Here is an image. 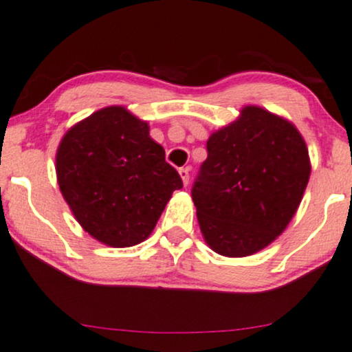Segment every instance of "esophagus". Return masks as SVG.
Segmentation results:
<instances>
[{"instance_id": "esophagus-1", "label": "esophagus", "mask_w": 352, "mask_h": 352, "mask_svg": "<svg viewBox=\"0 0 352 352\" xmlns=\"http://www.w3.org/2000/svg\"><path fill=\"white\" fill-rule=\"evenodd\" d=\"M179 173H180L182 180H184V185H188V182H190V168L188 167H182V168H179Z\"/></svg>"}]
</instances>
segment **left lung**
<instances>
[{
  "label": "left lung",
  "instance_id": "8db88e82",
  "mask_svg": "<svg viewBox=\"0 0 352 352\" xmlns=\"http://www.w3.org/2000/svg\"><path fill=\"white\" fill-rule=\"evenodd\" d=\"M191 186L204 240L224 256H248L286 229L309 184V151L294 124L260 107L212 133Z\"/></svg>",
  "mask_w": 352,
  "mask_h": 352
}]
</instances>
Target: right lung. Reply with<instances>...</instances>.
<instances>
[{
  "label": "right lung",
  "instance_id": "add662e5",
  "mask_svg": "<svg viewBox=\"0 0 352 352\" xmlns=\"http://www.w3.org/2000/svg\"><path fill=\"white\" fill-rule=\"evenodd\" d=\"M56 177L84 230L118 248L148 239L173 191L184 186L148 123L123 107L102 109L66 133Z\"/></svg>",
  "mask_w": 352,
  "mask_h": 352
}]
</instances>
